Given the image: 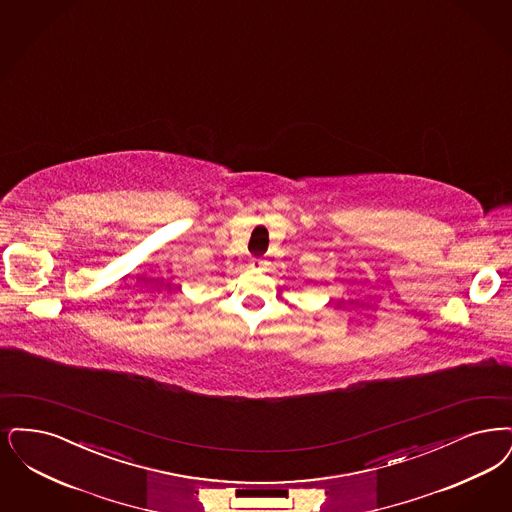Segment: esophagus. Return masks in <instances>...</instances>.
<instances>
[{
  "label": "esophagus",
  "mask_w": 512,
  "mask_h": 512,
  "mask_svg": "<svg viewBox=\"0 0 512 512\" xmlns=\"http://www.w3.org/2000/svg\"><path fill=\"white\" fill-rule=\"evenodd\" d=\"M251 266H253V268H261L263 263H261V261H251Z\"/></svg>",
  "instance_id": "34e87169"
}]
</instances>
